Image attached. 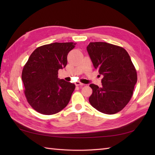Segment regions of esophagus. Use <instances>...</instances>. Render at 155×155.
Masks as SVG:
<instances>
[{"label": "esophagus", "mask_w": 155, "mask_h": 155, "mask_svg": "<svg viewBox=\"0 0 155 155\" xmlns=\"http://www.w3.org/2000/svg\"><path fill=\"white\" fill-rule=\"evenodd\" d=\"M75 84L77 85V86H80V87H83V85H84V84L81 83V82H79V81H77V82H76V83H75Z\"/></svg>", "instance_id": "34e87169"}]
</instances>
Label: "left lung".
Wrapping results in <instances>:
<instances>
[{"mask_svg": "<svg viewBox=\"0 0 155 155\" xmlns=\"http://www.w3.org/2000/svg\"><path fill=\"white\" fill-rule=\"evenodd\" d=\"M87 51L102 78V87L91 84V104L101 113L113 114L123 110L133 96L137 82L136 68L127 51L104 42H90Z\"/></svg>", "mask_w": 155, "mask_h": 155, "instance_id": "1", "label": "left lung"}]
</instances>
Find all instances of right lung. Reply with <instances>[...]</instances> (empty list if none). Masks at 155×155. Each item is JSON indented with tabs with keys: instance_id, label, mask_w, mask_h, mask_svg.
Instances as JSON below:
<instances>
[{
	"instance_id": "add662e5",
	"label": "right lung",
	"mask_w": 155,
	"mask_h": 155,
	"mask_svg": "<svg viewBox=\"0 0 155 155\" xmlns=\"http://www.w3.org/2000/svg\"><path fill=\"white\" fill-rule=\"evenodd\" d=\"M74 42H54L32 52L22 72L24 93L28 104L38 113H58L70 101L75 85L58 78L59 69L67 64L68 52Z\"/></svg>"
}]
</instances>
